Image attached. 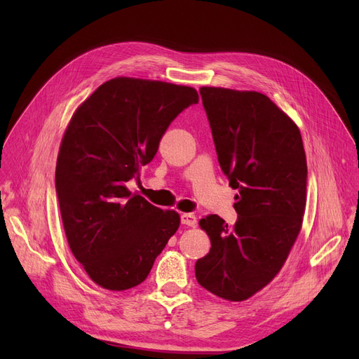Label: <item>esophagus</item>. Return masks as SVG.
<instances>
[{
	"instance_id": "obj_1",
	"label": "esophagus",
	"mask_w": 359,
	"mask_h": 359,
	"mask_svg": "<svg viewBox=\"0 0 359 359\" xmlns=\"http://www.w3.org/2000/svg\"><path fill=\"white\" fill-rule=\"evenodd\" d=\"M180 221L183 225H189V227H194L196 224V217L194 214H182Z\"/></svg>"
}]
</instances>
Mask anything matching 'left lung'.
Returning <instances> with one entry per match:
<instances>
[{"label":"left lung","instance_id":"8db88e82","mask_svg":"<svg viewBox=\"0 0 359 359\" xmlns=\"http://www.w3.org/2000/svg\"><path fill=\"white\" fill-rule=\"evenodd\" d=\"M218 163L237 191V221L199 224L211 238L195 275L210 292L243 301L273 279L299 233L307 198V161L298 126L257 91L202 87Z\"/></svg>","mask_w":359,"mask_h":359}]
</instances>
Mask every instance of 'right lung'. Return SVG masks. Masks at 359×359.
<instances>
[{
	"label": "right lung",
	"instance_id": "add662e5",
	"mask_svg": "<svg viewBox=\"0 0 359 359\" xmlns=\"http://www.w3.org/2000/svg\"><path fill=\"white\" fill-rule=\"evenodd\" d=\"M195 88L119 77L77 109L56 161L55 187L69 249L97 285L123 291L145 280L180 224L126 187L154 158Z\"/></svg>",
	"mask_w": 359,
	"mask_h": 359
}]
</instances>
